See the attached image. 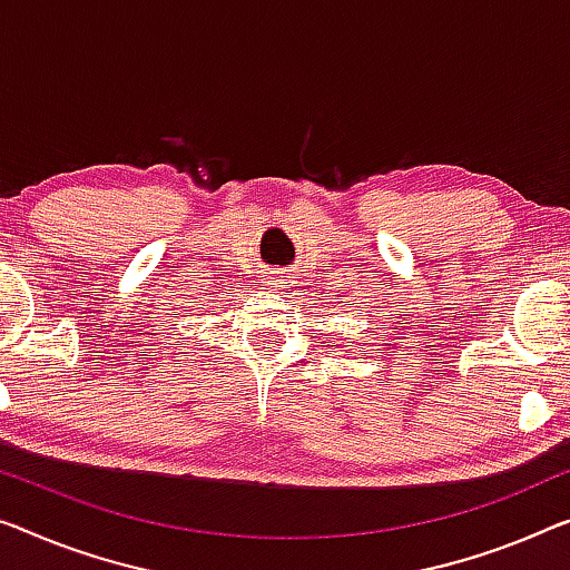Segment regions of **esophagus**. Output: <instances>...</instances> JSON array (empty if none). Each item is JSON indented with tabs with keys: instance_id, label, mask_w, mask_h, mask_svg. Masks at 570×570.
I'll return each mask as SVG.
<instances>
[{
	"instance_id": "34e87169",
	"label": "esophagus",
	"mask_w": 570,
	"mask_h": 570,
	"mask_svg": "<svg viewBox=\"0 0 570 570\" xmlns=\"http://www.w3.org/2000/svg\"><path fill=\"white\" fill-rule=\"evenodd\" d=\"M271 278H274V284L276 286H282L284 292H288V288H292V284H294V274L292 271H286V268H276V271H271Z\"/></svg>"
}]
</instances>
